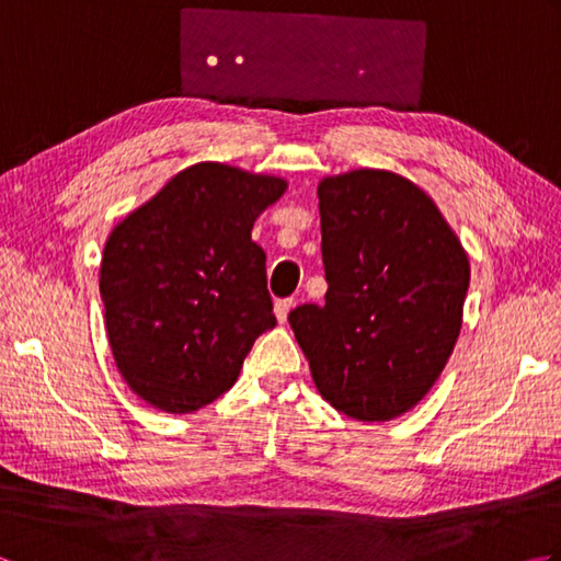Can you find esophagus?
Masks as SVG:
<instances>
[{
	"label": "esophagus",
	"instance_id": "esophagus-1",
	"mask_svg": "<svg viewBox=\"0 0 561 561\" xmlns=\"http://www.w3.org/2000/svg\"><path fill=\"white\" fill-rule=\"evenodd\" d=\"M291 308H294V299H279L277 304H274V316H277L279 323H284V320H287Z\"/></svg>",
	"mask_w": 561,
	"mask_h": 561
}]
</instances>
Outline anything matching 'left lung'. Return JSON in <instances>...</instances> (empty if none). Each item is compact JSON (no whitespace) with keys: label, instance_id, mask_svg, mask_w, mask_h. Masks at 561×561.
<instances>
[{"label":"left lung","instance_id":"left-lung-1","mask_svg":"<svg viewBox=\"0 0 561 561\" xmlns=\"http://www.w3.org/2000/svg\"><path fill=\"white\" fill-rule=\"evenodd\" d=\"M325 304L289 313L316 388L337 412L388 422L444 371L462 325L470 262L434 199L359 169L318 185Z\"/></svg>","mask_w":561,"mask_h":561}]
</instances>
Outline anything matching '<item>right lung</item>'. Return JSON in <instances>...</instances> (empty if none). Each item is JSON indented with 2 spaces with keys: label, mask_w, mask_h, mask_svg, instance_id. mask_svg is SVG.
<instances>
[{
  "label": "right lung",
  "mask_w": 561,
  "mask_h": 561,
  "mask_svg": "<svg viewBox=\"0 0 561 561\" xmlns=\"http://www.w3.org/2000/svg\"><path fill=\"white\" fill-rule=\"evenodd\" d=\"M287 190L277 175L195 163L115 226L103 248L105 330L125 383L185 414L229 390L277 325L250 231Z\"/></svg>",
  "instance_id": "obj_1"
}]
</instances>
